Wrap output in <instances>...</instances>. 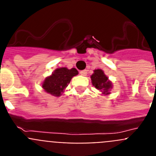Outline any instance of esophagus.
Wrapping results in <instances>:
<instances>
[{
  "label": "esophagus",
  "mask_w": 156,
  "mask_h": 156,
  "mask_svg": "<svg viewBox=\"0 0 156 156\" xmlns=\"http://www.w3.org/2000/svg\"><path fill=\"white\" fill-rule=\"evenodd\" d=\"M80 73L82 76H87V70H82V71H80Z\"/></svg>",
  "instance_id": "1"
}]
</instances>
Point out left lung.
Returning <instances> with one entry per match:
<instances>
[{
    "label": "left lung",
    "instance_id": "obj_1",
    "mask_svg": "<svg viewBox=\"0 0 156 156\" xmlns=\"http://www.w3.org/2000/svg\"><path fill=\"white\" fill-rule=\"evenodd\" d=\"M91 83L95 88L102 92L103 94H109L110 90L112 88V82L108 80V77L106 76L103 70L94 69V73L90 76Z\"/></svg>",
    "mask_w": 156,
    "mask_h": 156
}]
</instances>
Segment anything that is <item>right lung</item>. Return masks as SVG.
Wrapping results in <instances>:
<instances>
[{
  "mask_svg": "<svg viewBox=\"0 0 156 156\" xmlns=\"http://www.w3.org/2000/svg\"><path fill=\"white\" fill-rule=\"evenodd\" d=\"M78 74L75 68L71 69L62 67L55 69L53 73L45 78L42 83V87L47 93L59 97L71 81L72 78Z\"/></svg>",
  "mask_w": 156,
  "mask_h": 156,
  "instance_id": "obj_1",
  "label": "right lung"
}]
</instances>
